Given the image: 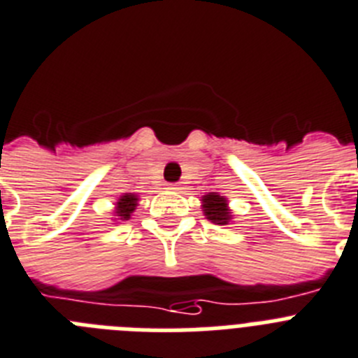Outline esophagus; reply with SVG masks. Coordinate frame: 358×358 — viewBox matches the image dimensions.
<instances>
[{
    "instance_id": "obj_1",
    "label": "esophagus",
    "mask_w": 358,
    "mask_h": 358,
    "mask_svg": "<svg viewBox=\"0 0 358 358\" xmlns=\"http://www.w3.org/2000/svg\"><path fill=\"white\" fill-rule=\"evenodd\" d=\"M168 190H172V192H179V190H181V186H179V185H176V182H173V185H168Z\"/></svg>"
}]
</instances>
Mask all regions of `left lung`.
<instances>
[{"instance_id":"8db88e82","label":"left lung","mask_w":358,"mask_h":358,"mask_svg":"<svg viewBox=\"0 0 358 358\" xmlns=\"http://www.w3.org/2000/svg\"><path fill=\"white\" fill-rule=\"evenodd\" d=\"M201 206H203L204 217L213 224H230L234 219V212L228 206V199L224 195L217 194V192H210V194L201 197Z\"/></svg>"}]
</instances>
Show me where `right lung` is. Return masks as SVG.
I'll list each match as a JSON object with an SVG mask.
<instances>
[{
	"label": "right lung",
	"instance_id": "add662e5",
	"mask_svg": "<svg viewBox=\"0 0 358 358\" xmlns=\"http://www.w3.org/2000/svg\"><path fill=\"white\" fill-rule=\"evenodd\" d=\"M137 201H139V195L137 194L119 195L117 201H115V208H114V222L128 221L130 215L136 212Z\"/></svg>",
	"mask_w": 358,
	"mask_h": 358
}]
</instances>
